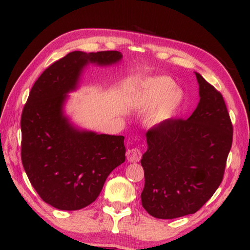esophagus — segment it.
<instances>
[{
    "mask_svg": "<svg viewBox=\"0 0 250 250\" xmlns=\"http://www.w3.org/2000/svg\"><path fill=\"white\" fill-rule=\"evenodd\" d=\"M126 158H128L130 162H139L142 158V152L139 148H132V149H129L128 152H126Z\"/></svg>",
    "mask_w": 250,
    "mask_h": 250,
    "instance_id": "esophagus-1",
    "label": "esophagus"
}]
</instances>
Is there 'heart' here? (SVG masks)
I'll list each match as a JSON object with an SVG mask.
<instances>
[{
    "instance_id": "heart-1",
    "label": "heart",
    "mask_w": 250,
    "mask_h": 250,
    "mask_svg": "<svg viewBox=\"0 0 250 250\" xmlns=\"http://www.w3.org/2000/svg\"><path fill=\"white\" fill-rule=\"evenodd\" d=\"M168 76H152L143 79L131 94L130 104L135 109L151 108L146 117V125L159 129L169 124L185 101L183 89Z\"/></svg>"
}]
</instances>
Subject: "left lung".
Listing matches in <instances>:
<instances>
[{
    "label": "left lung",
    "instance_id": "obj_1",
    "mask_svg": "<svg viewBox=\"0 0 250 250\" xmlns=\"http://www.w3.org/2000/svg\"><path fill=\"white\" fill-rule=\"evenodd\" d=\"M195 73L200 101L187 120L146 133L142 205L159 219L194 214L221 184L233 128L220 92Z\"/></svg>",
    "mask_w": 250,
    "mask_h": 250
}]
</instances>
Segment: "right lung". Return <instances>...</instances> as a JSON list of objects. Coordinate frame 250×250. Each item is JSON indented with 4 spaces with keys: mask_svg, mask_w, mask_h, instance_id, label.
<instances>
[{
    "mask_svg": "<svg viewBox=\"0 0 250 250\" xmlns=\"http://www.w3.org/2000/svg\"><path fill=\"white\" fill-rule=\"evenodd\" d=\"M121 59L119 51H72L47 67L31 89L21 115V160L36 192L55 208L77 210L91 204L111 171L125 160L124 136L78 128L64 113L84 68Z\"/></svg>",
    "mask_w": 250,
    "mask_h": 250,
    "instance_id": "obj_1",
    "label": "right lung"
}]
</instances>
